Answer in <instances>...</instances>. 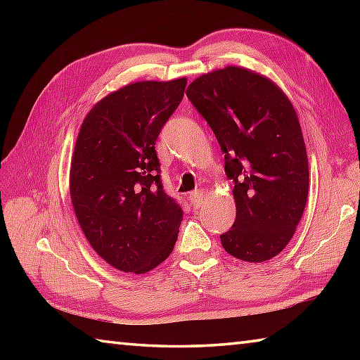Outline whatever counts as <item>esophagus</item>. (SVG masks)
Returning <instances> with one entry per match:
<instances>
[{
  "mask_svg": "<svg viewBox=\"0 0 360 360\" xmlns=\"http://www.w3.org/2000/svg\"><path fill=\"white\" fill-rule=\"evenodd\" d=\"M204 200V192L202 190H195V192L190 193V202L193 204V207H200Z\"/></svg>",
  "mask_w": 360,
  "mask_h": 360,
  "instance_id": "34e87169",
  "label": "esophagus"
}]
</instances>
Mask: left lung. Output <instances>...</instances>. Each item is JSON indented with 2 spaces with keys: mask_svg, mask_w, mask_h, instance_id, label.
Listing matches in <instances>:
<instances>
[{
  "mask_svg": "<svg viewBox=\"0 0 360 360\" xmlns=\"http://www.w3.org/2000/svg\"><path fill=\"white\" fill-rule=\"evenodd\" d=\"M187 97L215 133L235 184L236 218L221 244L243 262L274 258L308 200L307 147L292 103L264 75L238 66L198 77Z\"/></svg>",
  "mask_w": 360,
  "mask_h": 360,
  "instance_id": "left-lung-1",
  "label": "left lung"
}]
</instances>
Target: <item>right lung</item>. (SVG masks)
<instances>
[{"instance_id":"obj_1","label":"right lung","mask_w":360,"mask_h":360,"mask_svg":"<svg viewBox=\"0 0 360 360\" xmlns=\"http://www.w3.org/2000/svg\"><path fill=\"white\" fill-rule=\"evenodd\" d=\"M187 79L137 82L88 112L75 142L70 192L91 246L122 272L143 274L168 258L182 209L165 193L155 145Z\"/></svg>"}]
</instances>
